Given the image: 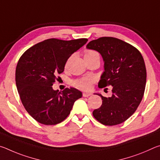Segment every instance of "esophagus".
I'll return each mask as SVG.
<instances>
[{"label": "esophagus", "mask_w": 160, "mask_h": 160, "mask_svg": "<svg viewBox=\"0 0 160 160\" xmlns=\"http://www.w3.org/2000/svg\"><path fill=\"white\" fill-rule=\"evenodd\" d=\"M91 93H90V92H83L82 93V96L84 97H89V96H90L91 95Z\"/></svg>", "instance_id": "esophagus-1"}]
</instances>
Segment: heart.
<instances>
[{"instance_id":"1","label":"heart","mask_w":160,"mask_h":160,"mask_svg":"<svg viewBox=\"0 0 160 160\" xmlns=\"http://www.w3.org/2000/svg\"><path fill=\"white\" fill-rule=\"evenodd\" d=\"M94 57H99V54L97 52L92 50H86L85 51V54H84V58L85 60L88 59H92ZM94 78L92 77L88 78H80V79L75 80L72 85H73L75 88H77L80 90H90L91 86L94 82Z\"/></svg>"}]
</instances>
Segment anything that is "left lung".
Segmentation results:
<instances>
[{
    "instance_id": "1",
    "label": "left lung",
    "mask_w": 160,
    "mask_h": 160,
    "mask_svg": "<svg viewBox=\"0 0 160 160\" xmlns=\"http://www.w3.org/2000/svg\"><path fill=\"white\" fill-rule=\"evenodd\" d=\"M86 47L97 51L104 59L99 88L112 86V97L98 94L102 104L93 111V116L105 126L123 123L133 114L144 95L147 73L141 53L128 43L111 37L92 40Z\"/></svg>"
}]
</instances>
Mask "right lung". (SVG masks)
Segmentation results:
<instances>
[{"label": "right lung", "instance_id": "add662e5", "mask_svg": "<svg viewBox=\"0 0 160 160\" xmlns=\"http://www.w3.org/2000/svg\"><path fill=\"white\" fill-rule=\"evenodd\" d=\"M88 39L69 41L52 38L28 48L18 61L15 82L21 102L27 112L38 122L56 125L70 114L74 102L82 92L66 88L60 92L52 85L57 75L63 72L70 56L82 47Z\"/></svg>", "mask_w": 160, "mask_h": 160}]
</instances>
